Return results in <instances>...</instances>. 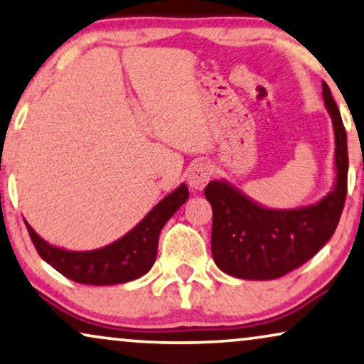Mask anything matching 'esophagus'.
Listing matches in <instances>:
<instances>
[{
    "label": "esophagus",
    "mask_w": 364,
    "mask_h": 364,
    "mask_svg": "<svg viewBox=\"0 0 364 364\" xmlns=\"http://www.w3.org/2000/svg\"><path fill=\"white\" fill-rule=\"evenodd\" d=\"M212 168L207 162H197L191 167V171L187 173V182L191 186L192 191H202L210 181Z\"/></svg>",
    "instance_id": "1"
}]
</instances>
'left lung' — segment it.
<instances>
[{"label":"left lung","mask_w":364,"mask_h":364,"mask_svg":"<svg viewBox=\"0 0 364 364\" xmlns=\"http://www.w3.org/2000/svg\"><path fill=\"white\" fill-rule=\"evenodd\" d=\"M323 99L335 132V183L320 200L298 208H270L225 178L208 182L212 205V255L215 265L242 280H275L306 263L336 230L346 198L348 144L330 87Z\"/></svg>","instance_id":"left-lung-1"}]
</instances>
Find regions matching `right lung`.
Here are the masks:
<instances>
[{"instance_id": "right-lung-1", "label": "right lung", "mask_w": 364, "mask_h": 364, "mask_svg": "<svg viewBox=\"0 0 364 364\" xmlns=\"http://www.w3.org/2000/svg\"><path fill=\"white\" fill-rule=\"evenodd\" d=\"M187 198V186L181 183L176 191L164 197L132 230L96 250L76 252L51 245L39 237L26 220L24 223L39 255L61 275L84 285H117L136 280L151 270L157 257L161 230Z\"/></svg>"}]
</instances>
